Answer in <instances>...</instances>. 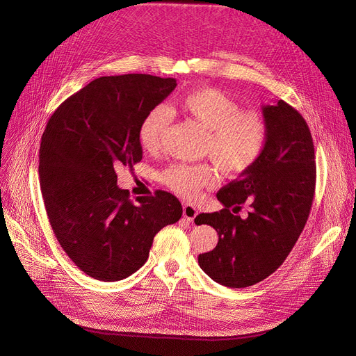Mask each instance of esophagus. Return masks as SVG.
<instances>
[{
	"mask_svg": "<svg viewBox=\"0 0 356 356\" xmlns=\"http://www.w3.org/2000/svg\"><path fill=\"white\" fill-rule=\"evenodd\" d=\"M197 216V209L191 203H184L183 204V218L188 222H193L195 218Z\"/></svg>",
	"mask_w": 356,
	"mask_h": 356,
	"instance_id": "1",
	"label": "esophagus"
}]
</instances>
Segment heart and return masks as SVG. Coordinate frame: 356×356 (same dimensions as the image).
<instances>
[{
	"instance_id": "1",
	"label": "heart",
	"mask_w": 356,
	"mask_h": 356,
	"mask_svg": "<svg viewBox=\"0 0 356 356\" xmlns=\"http://www.w3.org/2000/svg\"><path fill=\"white\" fill-rule=\"evenodd\" d=\"M173 108L207 129L202 152L225 176L244 175L263 154L267 143L264 118L255 111L241 109L222 90L211 86L189 90L175 101ZM172 120V111L164 105L149 109L138 128L141 147L157 152ZM160 179L175 193L195 197L200 189L218 181V172L211 163H173L164 168Z\"/></svg>"
}]
</instances>
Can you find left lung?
<instances>
[{
  "mask_svg": "<svg viewBox=\"0 0 356 356\" xmlns=\"http://www.w3.org/2000/svg\"><path fill=\"white\" fill-rule=\"evenodd\" d=\"M267 143L248 172L216 193L223 209L196 216L219 235L218 245L200 254V268L231 289L254 286L271 275L300 236L314 196V145L305 118L284 101L263 106ZM249 216H234L243 206ZM233 208L232 214L230 208Z\"/></svg>",
  "mask_w": 356,
  "mask_h": 356,
  "instance_id": "8db88e82",
  "label": "left lung"
}]
</instances>
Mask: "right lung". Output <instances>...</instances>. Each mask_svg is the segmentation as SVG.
Here are the masks:
<instances>
[{"label": "right lung", "mask_w": 356, "mask_h": 356, "mask_svg": "<svg viewBox=\"0 0 356 356\" xmlns=\"http://www.w3.org/2000/svg\"><path fill=\"white\" fill-rule=\"evenodd\" d=\"M176 79L129 73L102 76L53 112L39 152L40 188L51 229L89 277L118 282L141 268L156 234L181 218L172 193L129 199L117 170L143 159L138 128Z\"/></svg>", "instance_id": "obj_1"}]
</instances>
